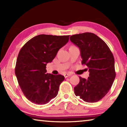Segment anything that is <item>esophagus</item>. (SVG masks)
Here are the masks:
<instances>
[{
    "label": "esophagus",
    "instance_id": "34e87169",
    "mask_svg": "<svg viewBox=\"0 0 127 127\" xmlns=\"http://www.w3.org/2000/svg\"><path fill=\"white\" fill-rule=\"evenodd\" d=\"M71 75H72V74L69 73H68L64 74V77H65V78H67L68 77H69V76H71Z\"/></svg>",
    "mask_w": 127,
    "mask_h": 127
}]
</instances>
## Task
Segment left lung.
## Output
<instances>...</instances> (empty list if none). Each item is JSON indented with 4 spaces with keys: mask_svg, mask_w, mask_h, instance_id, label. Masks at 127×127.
I'll use <instances>...</instances> for the list:
<instances>
[{
    "mask_svg": "<svg viewBox=\"0 0 127 127\" xmlns=\"http://www.w3.org/2000/svg\"><path fill=\"white\" fill-rule=\"evenodd\" d=\"M70 40L80 49L82 64L88 66L89 77H79L74 88L77 96L87 102H95L104 97L112 86L116 73L114 56L101 38L91 32L73 35Z\"/></svg>",
    "mask_w": 127,
    "mask_h": 127,
    "instance_id": "obj_1",
    "label": "left lung"
}]
</instances>
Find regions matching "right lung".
Here are the masks:
<instances>
[{"instance_id":"add662e5","label":"right lung","mask_w":127,"mask_h":127,"mask_svg":"<svg viewBox=\"0 0 127 127\" xmlns=\"http://www.w3.org/2000/svg\"><path fill=\"white\" fill-rule=\"evenodd\" d=\"M69 37L42 34L32 38L21 49L15 74L23 94L31 102L46 104L57 96L64 77L46 73V66L68 42Z\"/></svg>"}]
</instances>
